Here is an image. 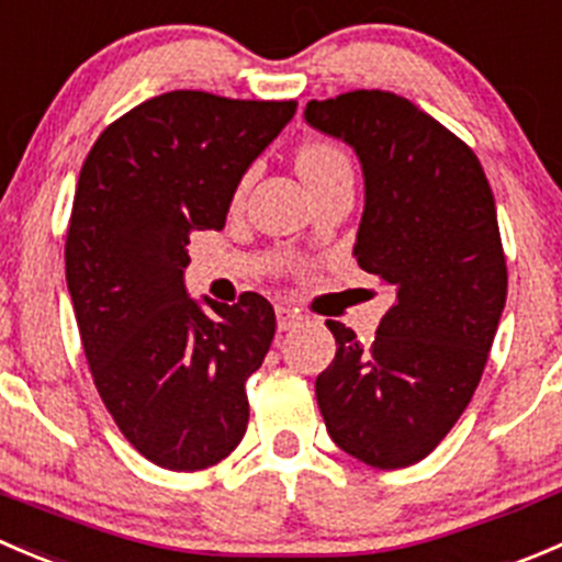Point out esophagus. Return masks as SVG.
Masks as SVG:
<instances>
[{
  "label": "esophagus",
  "mask_w": 562,
  "mask_h": 562,
  "mask_svg": "<svg viewBox=\"0 0 562 562\" xmlns=\"http://www.w3.org/2000/svg\"><path fill=\"white\" fill-rule=\"evenodd\" d=\"M304 321V315L299 313V310L288 307V304H277V326H280L282 331L293 329V326H299Z\"/></svg>",
  "instance_id": "obj_1"
}]
</instances>
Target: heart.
Masks as SVG:
<instances>
[{
  "instance_id": "b5f03b06",
  "label": "heart",
  "mask_w": 562,
  "mask_h": 562,
  "mask_svg": "<svg viewBox=\"0 0 562 562\" xmlns=\"http://www.w3.org/2000/svg\"><path fill=\"white\" fill-rule=\"evenodd\" d=\"M296 170L304 183H315L326 176H335V172L351 170V167H348L346 156L331 145L310 143L296 150Z\"/></svg>"
}]
</instances>
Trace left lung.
<instances>
[{"label": "left lung", "instance_id": "left-lung-1", "mask_svg": "<svg viewBox=\"0 0 562 562\" xmlns=\"http://www.w3.org/2000/svg\"><path fill=\"white\" fill-rule=\"evenodd\" d=\"M304 120L357 154L353 258L392 291L370 348L326 321L337 353L315 397L337 448L401 470L448 437L486 368L508 296L494 194L459 136L395 92L310 101Z\"/></svg>", "mask_w": 562, "mask_h": 562}]
</instances>
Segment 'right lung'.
I'll return each instance as SVG.
<instances>
[{"instance_id": "1", "label": "right lung", "mask_w": 562, "mask_h": 562, "mask_svg": "<svg viewBox=\"0 0 562 562\" xmlns=\"http://www.w3.org/2000/svg\"><path fill=\"white\" fill-rule=\"evenodd\" d=\"M296 101L176 90L95 139L76 183L65 280L101 401L156 467L194 472L238 448L247 384L274 340L260 293L189 296V233L222 231L244 172Z\"/></svg>"}]
</instances>
